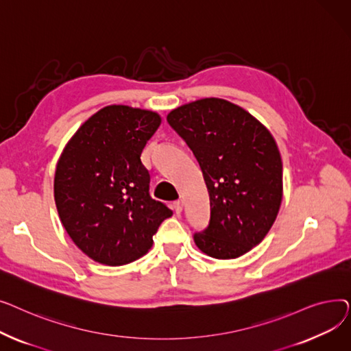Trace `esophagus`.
<instances>
[{
	"label": "esophagus",
	"instance_id": "34e87169",
	"mask_svg": "<svg viewBox=\"0 0 351 351\" xmlns=\"http://www.w3.org/2000/svg\"><path fill=\"white\" fill-rule=\"evenodd\" d=\"M173 210H175L178 215L182 213V210H183V202H182V200L173 202Z\"/></svg>",
	"mask_w": 351,
	"mask_h": 351
}]
</instances>
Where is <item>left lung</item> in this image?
<instances>
[{"instance_id":"obj_1","label":"left lung","mask_w":351,"mask_h":351,"mask_svg":"<svg viewBox=\"0 0 351 351\" xmlns=\"http://www.w3.org/2000/svg\"><path fill=\"white\" fill-rule=\"evenodd\" d=\"M204 173L210 222L195 233L200 252L236 259L259 245L278 217L283 165L269 129L246 109L220 98L197 99L168 114Z\"/></svg>"}]
</instances>
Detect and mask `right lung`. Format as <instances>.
Segmentation results:
<instances>
[{"instance_id": "1", "label": "right lung", "mask_w": 351, "mask_h": 351, "mask_svg": "<svg viewBox=\"0 0 351 351\" xmlns=\"http://www.w3.org/2000/svg\"><path fill=\"white\" fill-rule=\"evenodd\" d=\"M158 112L108 105L88 118L65 145L53 178L61 223L89 259L106 266L135 262L172 210L149 196L141 162L158 131Z\"/></svg>"}]
</instances>
